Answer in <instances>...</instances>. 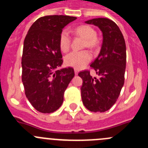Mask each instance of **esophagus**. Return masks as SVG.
Instances as JSON below:
<instances>
[{
  "mask_svg": "<svg viewBox=\"0 0 148 148\" xmlns=\"http://www.w3.org/2000/svg\"><path fill=\"white\" fill-rule=\"evenodd\" d=\"M74 71H75V75H78V72H79V70H78V69H74Z\"/></svg>",
  "mask_w": 148,
  "mask_h": 148,
  "instance_id": "esophagus-1",
  "label": "esophagus"
}]
</instances>
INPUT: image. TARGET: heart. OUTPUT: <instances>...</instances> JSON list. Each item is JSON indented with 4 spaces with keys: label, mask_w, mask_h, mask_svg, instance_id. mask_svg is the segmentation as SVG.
I'll use <instances>...</instances> for the list:
<instances>
[{
    "label": "heart",
    "mask_w": 148,
    "mask_h": 148,
    "mask_svg": "<svg viewBox=\"0 0 148 148\" xmlns=\"http://www.w3.org/2000/svg\"><path fill=\"white\" fill-rule=\"evenodd\" d=\"M74 32L76 34L82 36L86 40L85 46L94 47L97 45V33L89 25H81L75 28ZM70 33L67 30H64L59 36V47L62 52H67L70 49ZM92 59V55L88 51H72L64 57V62L69 67L75 69H81L86 66V64Z\"/></svg>",
    "instance_id": "heart-1"
}]
</instances>
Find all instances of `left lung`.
I'll use <instances>...</instances> for the list:
<instances>
[{
    "label": "left lung",
    "instance_id": "8db88e82",
    "mask_svg": "<svg viewBox=\"0 0 148 148\" xmlns=\"http://www.w3.org/2000/svg\"><path fill=\"white\" fill-rule=\"evenodd\" d=\"M85 23L101 29L103 43L98 56L90 64L99 78H93L88 70L78 73L83 80L81 98L90 112H104L116 103L124 84L125 42L119 27L109 19L95 18Z\"/></svg>",
    "mask_w": 148,
    "mask_h": 148
}]
</instances>
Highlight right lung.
Here are the masks:
<instances>
[{
	"mask_svg": "<svg viewBox=\"0 0 148 148\" xmlns=\"http://www.w3.org/2000/svg\"><path fill=\"white\" fill-rule=\"evenodd\" d=\"M75 17L48 15L37 19L28 30L22 56V81L26 97L41 113L62 106L64 93L75 75L72 67L57 70L63 63L59 36Z\"/></svg>",
	"mask_w": 148,
	"mask_h": 148,
	"instance_id": "1",
	"label": "right lung"
}]
</instances>
